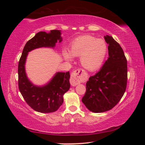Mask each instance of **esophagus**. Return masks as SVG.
Instances as JSON below:
<instances>
[{"label":"esophagus","mask_w":145,"mask_h":145,"mask_svg":"<svg viewBox=\"0 0 145 145\" xmlns=\"http://www.w3.org/2000/svg\"><path fill=\"white\" fill-rule=\"evenodd\" d=\"M86 80V75H85L84 70L78 69L74 71L71 74L70 84L72 86H75L79 83L84 82Z\"/></svg>","instance_id":"esophagus-1"}]
</instances>
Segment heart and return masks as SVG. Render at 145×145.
I'll return each mask as SVG.
<instances>
[{
    "label": "heart",
    "mask_w": 145,
    "mask_h": 145,
    "mask_svg": "<svg viewBox=\"0 0 145 145\" xmlns=\"http://www.w3.org/2000/svg\"><path fill=\"white\" fill-rule=\"evenodd\" d=\"M107 45L102 39L84 35L75 39L70 44V51L63 50L66 60L72 61L73 56H80V62L85 69L96 70L102 65L106 57Z\"/></svg>",
    "instance_id": "heart-1"
}]
</instances>
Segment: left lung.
I'll return each instance as SVG.
<instances>
[{"label":"left lung","instance_id":"left-lung-1","mask_svg":"<svg viewBox=\"0 0 145 145\" xmlns=\"http://www.w3.org/2000/svg\"><path fill=\"white\" fill-rule=\"evenodd\" d=\"M109 57L99 72L89 78L82 101L90 111L99 113L113 108L123 96L127 81V62L120 44L104 36Z\"/></svg>","mask_w":145,"mask_h":145}]
</instances>
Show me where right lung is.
Masks as SVG:
<instances>
[{"instance_id": "add662e5", "label": "right lung", "mask_w": 145, "mask_h": 145, "mask_svg": "<svg viewBox=\"0 0 145 145\" xmlns=\"http://www.w3.org/2000/svg\"><path fill=\"white\" fill-rule=\"evenodd\" d=\"M61 31L52 30L50 33L39 32L29 40L24 46L18 63V88L22 95L34 111L50 113L57 111L63 103V95L70 89V72H56L48 83L36 86L29 79L25 72L28 53L38 48H52L56 43L62 41Z\"/></svg>"}]
</instances>
